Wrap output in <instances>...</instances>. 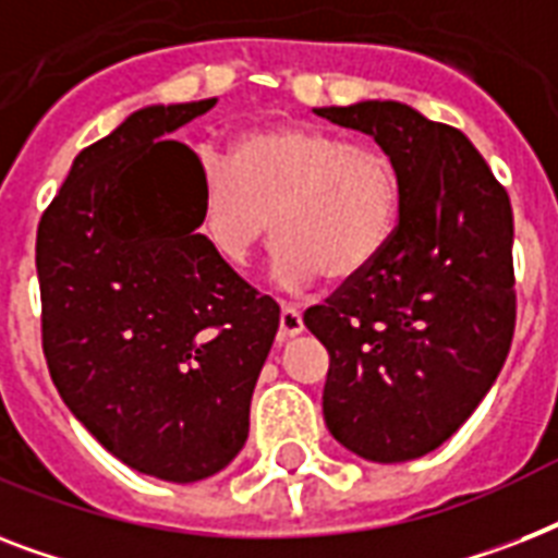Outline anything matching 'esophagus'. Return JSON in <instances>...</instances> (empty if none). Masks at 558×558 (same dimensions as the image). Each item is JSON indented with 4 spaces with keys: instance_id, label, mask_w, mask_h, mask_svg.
<instances>
[{
    "instance_id": "esophagus-1",
    "label": "esophagus",
    "mask_w": 558,
    "mask_h": 558,
    "mask_svg": "<svg viewBox=\"0 0 558 558\" xmlns=\"http://www.w3.org/2000/svg\"><path fill=\"white\" fill-rule=\"evenodd\" d=\"M301 332H304V315H301V310H295V306H283V310H280L278 339L289 341L295 339V336H301Z\"/></svg>"
}]
</instances>
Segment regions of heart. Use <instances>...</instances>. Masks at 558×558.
<instances>
[{"instance_id": "b5f03b06", "label": "heart", "mask_w": 558, "mask_h": 558, "mask_svg": "<svg viewBox=\"0 0 558 558\" xmlns=\"http://www.w3.org/2000/svg\"><path fill=\"white\" fill-rule=\"evenodd\" d=\"M402 177L376 144H348L310 124L245 130L228 147V165L199 161V234L219 260L245 266L275 243V278L304 289L327 275L359 278L397 231Z\"/></svg>"}]
</instances>
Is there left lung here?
Listing matches in <instances>:
<instances>
[{"instance_id":"8db88e82","label":"left lung","mask_w":558,"mask_h":558,"mask_svg":"<svg viewBox=\"0 0 558 558\" xmlns=\"http://www.w3.org/2000/svg\"><path fill=\"white\" fill-rule=\"evenodd\" d=\"M371 135L402 177L397 231L371 269L306 330L330 353L324 420L373 463L434 451L466 423L498 379L515 330L512 208L466 135L399 100L322 107Z\"/></svg>"}]
</instances>
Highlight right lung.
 <instances>
[{
  "mask_svg": "<svg viewBox=\"0 0 558 558\" xmlns=\"http://www.w3.org/2000/svg\"><path fill=\"white\" fill-rule=\"evenodd\" d=\"M217 98L144 107L81 150L37 228L43 350L86 432L170 484L217 475L280 324L202 240L199 159L170 142Z\"/></svg>",
  "mask_w": 558,
  "mask_h": 558,
  "instance_id": "right-lung-1",
  "label": "right lung"
}]
</instances>
